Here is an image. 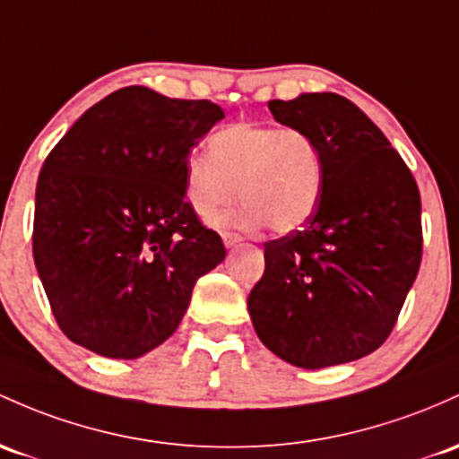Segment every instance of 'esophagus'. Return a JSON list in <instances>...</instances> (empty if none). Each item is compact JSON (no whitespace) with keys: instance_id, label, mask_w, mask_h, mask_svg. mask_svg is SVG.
I'll return each mask as SVG.
<instances>
[{"instance_id":"1","label":"esophagus","mask_w":459,"mask_h":459,"mask_svg":"<svg viewBox=\"0 0 459 459\" xmlns=\"http://www.w3.org/2000/svg\"><path fill=\"white\" fill-rule=\"evenodd\" d=\"M221 241H224L226 248H233V246H238L241 241V235L229 233V230H226V233H221Z\"/></svg>"}]
</instances>
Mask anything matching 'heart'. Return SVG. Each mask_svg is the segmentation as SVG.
<instances>
[{
  "instance_id": "heart-1",
  "label": "heart",
  "mask_w": 459,
  "mask_h": 459,
  "mask_svg": "<svg viewBox=\"0 0 459 459\" xmlns=\"http://www.w3.org/2000/svg\"><path fill=\"white\" fill-rule=\"evenodd\" d=\"M206 152L185 163V195L203 220H211L239 195L230 221L279 233L299 229L325 191L320 145L300 128L235 122L213 133Z\"/></svg>"
}]
</instances>
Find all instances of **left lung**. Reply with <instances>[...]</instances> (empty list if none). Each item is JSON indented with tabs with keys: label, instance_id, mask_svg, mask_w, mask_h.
<instances>
[{
	"label": "left lung",
	"instance_id": "obj_1",
	"mask_svg": "<svg viewBox=\"0 0 459 459\" xmlns=\"http://www.w3.org/2000/svg\"><path fill=\"white\" fill-rule=\"evenodd\" d=\"M268 108L320 145L325 191L303 229L265 244L248 314L259 340L287 364L316 370L355 361L387 340L420 268L416 180L342 95L300 93Z\"/></svg>",
	"mask_w": 459,
	"mask_h": 459
}]
</instances>
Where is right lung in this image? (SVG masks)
I'll return each mask as SVG.
<instances>
[{"mask_svg": "<svg viewBox=\"0 0 459 459\" xmlns=\"http://www.w3.org/2000/svg\"><path fill=\"white\" fill-rule=\"evenodd\" d=\"M224 119L209 100L124 87L93 104L45 159L32 253L63 333L137 359L178 329L195 281L226 248L185 200V163Z\"/></svg>", "mask_w": 459, "mask_h": 459, "instance_id": "add662e5", "label": "right lung"}]
</instances>
